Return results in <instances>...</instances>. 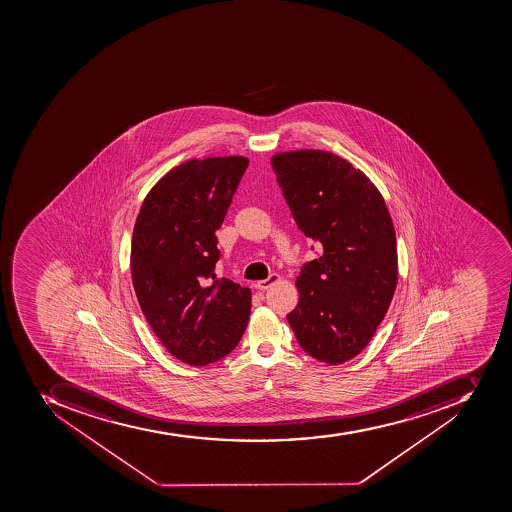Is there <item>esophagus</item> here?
<instances>
[{
    "label": "esophagus",
    "instance_id": "obj_1",
    "mask_svg": "<svg viewBox=\"0 0 512 512\" xmlns=\"http://www.w3.org/2000/svg\"><path fill=\"white\" fill-rule=\"evenodd\" d=\"M278 280H280V275L270 274L266 280H259V282L256 283V288L261 291L267 290V288H270L274 283H277Z\"/></svg>",
    "mask_w": 512,
    "mask_h": 512
}]
</instances>
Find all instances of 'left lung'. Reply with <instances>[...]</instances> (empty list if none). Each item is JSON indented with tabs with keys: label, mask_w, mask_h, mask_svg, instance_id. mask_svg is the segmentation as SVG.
<instances>
[{
	"label": "left lung",
	"mask_w": 512,
	"mask_h": 512,
	"mask_svg": "<svg viewBox=\"0 0 512 512\" xmlns=\"http://www.w3.org/2000/svg\"><path fill=\"white\" fill-rule=\"evenodd\" d=\"M270 163L298 229L320 246L286 318L310 357L347 362L370 343L397 286L391 214L370 179L331 152L277 153Z\"/></svg>",
	"instance_id": "left-lung-1"
}]
</instances>
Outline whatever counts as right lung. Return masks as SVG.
Instances as JSON below:
<instances>
[{"label": "right lung", "instance_id": "obj_1", "mask_svg": "<svg viewBox=\"0 0 512 512\" xmlns=\"http://www.w3.org/2000/svg\"><path fill=\"white\" fill-rule=\"evenodd\" d=\"M246 168L243 157L186 161L150 190L134 224L139 306L166 351L194 367L234 351L248 325L250 288L214 274L216 230Z\"/></svg>", "mask_w": 512, "mask_h": 512}]
</instances>
